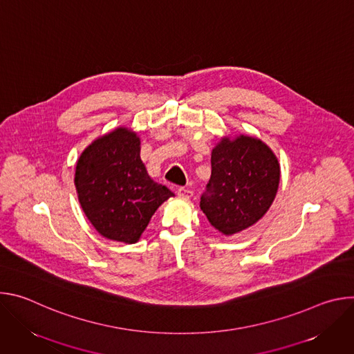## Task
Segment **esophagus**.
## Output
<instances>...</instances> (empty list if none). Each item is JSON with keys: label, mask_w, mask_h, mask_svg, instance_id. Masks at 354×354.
I'll list each match as a JSON object with an SVG mask.
<instances>
[{"label": "esophagus", "mask_w": 354, "mask_h": 354, "mask_svg": "<svg viewBox=\"0 0 354 354\" xmlns=\"http://www.w3.org/2000/svg\"><path fill=\"white\" fill-rule=\"evenodd\" d=\"M178 196L182 197V198H190L193 196V192L190 189H186V187H179L178 189Z\"/></svg>", "instance_id": "obj_1"}]
</instances>
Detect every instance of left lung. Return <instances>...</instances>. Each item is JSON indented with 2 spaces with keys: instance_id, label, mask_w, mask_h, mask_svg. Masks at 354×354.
Listing matches in <instances>:
<instances>
[{
  "instance_id": "left-lung-1",
  "label": "left lung",
  "mask_w": 354,
  "mask_h": 354,
  "mask_svg": "<svg viewBox=\"0 0 354 354\" xmlns=\"http://www.w3.org/2000/svg\"><path fill=\"white\" fill-rule=\"evenodd\" d=\"M279 180V161L265 142L243 134L221 138L213 148L212 176L200 209L224 235L241 232L266 214Z\"/></svg>"
}]
</instances>
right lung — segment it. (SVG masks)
<instances>
[{
	"label": "right lung",
	"mask_w": 354,
	"mask_h": 354,
	"mask_svg": "<svg viewBox=\"0 0 354 354\" xmlns=\"http://www.w3.org/2000/svg\"><path fill=\"white\" fill-rule=\"evenodd\" d=\"M80 205L108 239L136 243L151 217L174 193L154 182L140 158V138L126 127L96 138L75 167Z\"/></svg>",
	"instance_id": "add662e5"
}]
</instances>
